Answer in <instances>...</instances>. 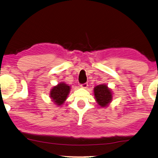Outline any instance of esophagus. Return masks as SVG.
<instances>
[{
    "mask_svg": "<svg viewBox=\"0 0 158 158\" xmlns=\"http://www.w3.org/2000/svg\"><path fill=\"white\" fill-rule=\"evenodd\" d=\"M87 86H88L87 83H84V84H81V87L83 88V89H86V88H87Z\"/></svg>",
    "mask_w": 158,
    "mask_h": 158,
    "instance_id": "34e87169",
    "label": "esophagus"
}]
</instances>
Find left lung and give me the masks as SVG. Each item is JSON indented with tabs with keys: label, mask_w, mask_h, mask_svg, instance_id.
Here are the masks:
<instances>
[{
	"label": "left lung",
	"mask_w": 158,
	"mask_h": 158,
	"mask_svg": "<svg viewBox=\"0 0 158 158\" xmlns=\"http://www.w3.org/2000/svg\"><path fill=\"white\" fill-rule=\"evenodd\" d=\"M94 95L97 103L102 108H106L112 100L113 93L105 84L97 85L94 88Z\"/></svg>",
	"instance_id": "1"
}]
</instances>
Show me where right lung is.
<instances>
[{
	"instance_id": "1",
	"label": "right lung",
	"mask_w": 158,
	"mask_h": 158,
	"mask_svg": "<svg viewBox=\"0 0 158 158\" xmlns=\"http://www.w3.org/2000/svg\"><path fill=\"white\" fill-rule=\"evenodd\" d=\"M71 90V86L65 82H61L56 86H54L50 91V98L58 106L64 104L67 99Z\"/></svg>"
}]
</instances>
